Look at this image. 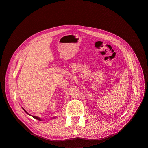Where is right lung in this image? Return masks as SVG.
<instances>
[{
    "mask_svg": "<svg viewBox=\"0 0 148 148\" xmlns=\"http://www.w3.org/2000/svg\"><path fill=\"white\" fill-rule=\"evenodd\" d=\"M25 111V112L26 113V114H28L27 113V112H26L25 109H23ZM28 115H29V114H28ZM31 116H32V117H33V118H34V119H37V120H41V119H40V118H39V117H35V116H33V115H31Z\"/></svg>",
    "mask_w": 148,
    "mask_h": 148,
    "instance_id": "right-lung-1",
    "label": "right lung"
}]
</instances>
